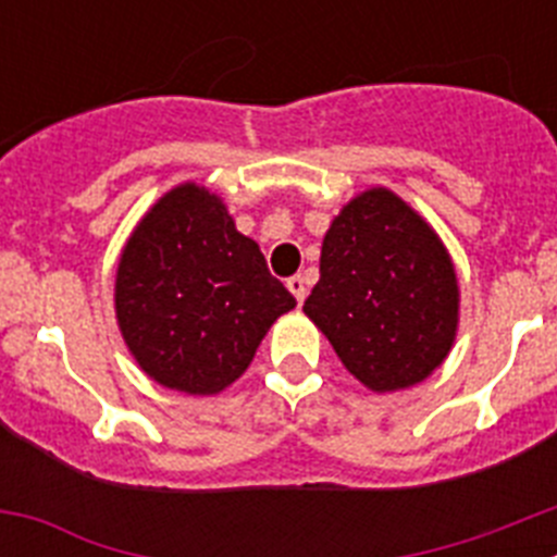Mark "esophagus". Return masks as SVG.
Wrapping results in <instances>:
<instances>
[{
    "instance_id": "obj_1",
    "label": "esophagus",
    "mask_w": 557,
    "mask_h": 557,
    "mask_svg": "<svg viewBox=\"0 0 557 557\" xmlns=\"http://www.w3.org/2000/svg\"><path fill=\"white\" fill-rule=\"evenodd\" d=\"M287 289L295 295V301L304 304V298H307V278L304 275H293V278H287Z\"/></svg>"
}]
</instances>
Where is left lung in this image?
<instances>
[{"label":"left lung","instance_id":"1","mask_svg":"<svg viewBox=\"0 0 557 557\" xmlns=\"http://www.w3.org/2000/svg\"><path fill=\"white\" fill-rule=\"evenodd\" d=\"M304 312L368 391H407L444 366L455 346V262L407 200L371 186L329 225L321 278Z\"/></svg>","mask_w":557,"mask_h":557}]
</instances>
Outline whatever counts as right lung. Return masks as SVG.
I'll return each instance as SVG.
<instances>
[{"instance_id": "obj_1", "label": "right lung", "mask_w": 557, "mask_h": 557, "mask_svg": "<svg viewBox=\"0 0 557 557\" xmlns=\"http://www.w3.org/2000/svg\"><path fill=\"white\" fill-rule=\"evenodd\" d=\"M293 307L223 198L195 181L145 211L116 264L113 309L127 351L152 382L189 396L234 385Z\"/></svg>"}]
</instances>
